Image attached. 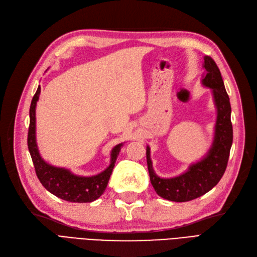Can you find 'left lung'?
Returning a JSON list of instances; mask_svg holds the SVG:
<instances>
[{"instance_id":"1","label":"left lung","mask_w":257,"mask_h":257,"mask_svg":"<svg viewBox=\"0 0 257 257\" xmlns=\"http://www.w3.org/2000/svg\"><path fill=\"white\" fill-rule=\"evenodd\" d=\"M203 67L205 72L201 84L211 89L216 109L213 141L207 153L179 176L161 178L154 172L150 147L147 146V164L151 184L159 196L177 203L195 199L214 188L226 169L232 144L231 108L220 69L208 56L204 57Z\"/></svg>"}]
</instances>
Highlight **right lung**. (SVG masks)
I'll return each mask as SVG.
<instances>
[{"instance_id":"right-lung-1","label":"right lung","mask_w":257,"mask_h":257,"mask_svg":"<svg viewBox=\"0 0 257 257\" xmlns=\"http://www.w3.org/2000/svg\"><path fill=\"white\" fill-rule=\"evenodd\" d=\"M41 87L33 96L30 106V126L28 134V147L32 158L37 178L44 188L57 197L71 203H91L97 199L107 188L116 158L124 143L112 148L110 152V164L102 173L94 176H78L63 167L48 164L38 151L36 143V104L40 98Z\"/></svg>"}]
</instances>
